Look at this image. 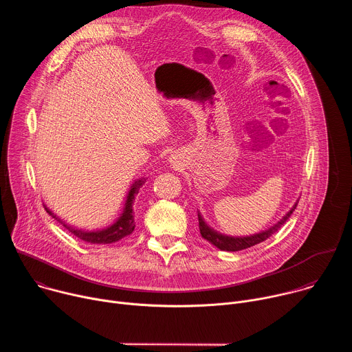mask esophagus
<instances>
[{"instance_id": "esophagus-1", "label": "esophagus", "mask_w": 352, "mask_h": 352, "mask_svg": "<svg viewBox=\"0 0 352 352\" xmlns=\"http://www.w3.org/2000/svg\"><path fill=\"white\" fill-rule=\"evenodd\" d=\"M170 162H171V163H173V166H175V167H177V166H179V162H178V159H175V157H173Z\"/></svg>"}]
</instances>
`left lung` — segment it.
Returning <instances> with one entry per match:
<instances>
[{
  "mask_svg": "<svg viewBox=\"0 0 352 352\" xmlns=\"http://www.w3.org/2000/svg\"><path fill=\"white\" fill-rule=\"evenodd\" d=\"M298 205V200L296 204L291 208V210L277 223L274 224L273 227H270L269 230L266 231H262L259 234H254V235H249V236H230V235H223L217 231H214L213 228H210L204 217L200 216V213H197V219H199V230H200V235H202V238H205L206 241H209L210 243H213L216 248L221 249V250H227V252H236V250H242V249H246V248H250L254 246L256 243H261L263 242L265 239H267L272 234H274L288 219L289 216L292 214V212L295 210Z\"/></svg>",
  "mask_w": 352,
  "mask_h": 352,
  "instance_id": "obj_1",
  "label": "left lung"
}]
</instances>
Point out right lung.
I'll return each mask as SVG.
<instances>
[{
  "mask_svg": "<svg viewBox=\"0 0 352 352\" xmlns=\"http://www.w3.org/2000/svg\"><path fill=\"white\" fill-rule=\"evenodd\" d=\"M144 178H140L138 181H135L128 192L126 200H125V206L124 210L121 213V216L116 220L114 224L109 226L107 228L103 230H97V231H83V230H78L74 228L71 226H67L65 223H63L58 217H56V214L53 212H50L47 208V213L50 216H53L56 220H58L67 230H69L74 235H76L78 238L89 242V243H97V245H106V243H114L128 235L132 234V231L135 230V219H133V202H135V196L139 193L140 186L144 184Z\"/></svg>",
  "mask_w": 352,
  "mask_h": 352,
  "instance_id": "1",
  "label": "right lung"
}]
</instances>
